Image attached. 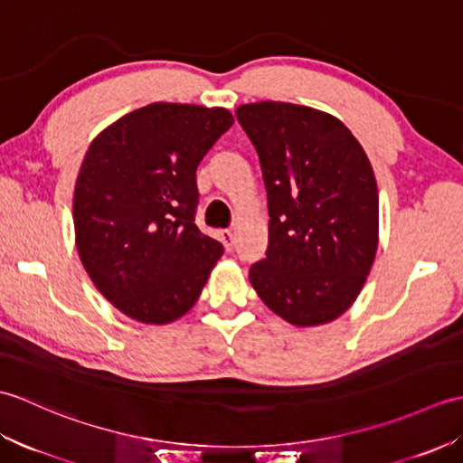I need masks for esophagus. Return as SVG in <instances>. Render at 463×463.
<instances>
[{"label":"esophagus","instance_id":"esophagus-1","mask_svg":"<svg viewBox=\"0 0 463 463\" xmlns=\"http://www.w3.org/2000/svg\"><path fill=\"white\" fill-rule=\"evenodd\" d=\"M221 241H222V244H224V249L229 250V252L234 249V244H237V239H234L232 231H222V232H221Z\"/></svg>","mask_w":463,"mask_h":463}]
</instances>
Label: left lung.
Wrapping results in <instances>:
<instances>
[{"label":"left lung","instance_id":"1","mask_svg":"<svg viewBox=\"0 0 463 463\" xmlns=\"http://www.w3.org/2000/svg\"><path fill=\"white\" fill-rule=\"evenodd\" d=\"M269 196L267 259L249 279L294 326L346 312L378 249V186L362 145L336 117L304 105H241Z\"/></svg>","mask_w":463,"mask_h":463}]
</instances>
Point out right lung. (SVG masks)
I'll return each mask as SVG.
<instances>
[{"label": "right lung", "mask_w": 463, "mask_h": 463, "mask_svg": "<svg viewBox=\"0 0 463 463\" xmlns=\"http://www.w3.org/2000/svg\"><path fill=\"white\" fill-rule=\"evenodd\" d=\"M232 123L222 107L151 103L87 149L73 194L77 252L97 290L129 318H181L222 257V244L194 224L196 166Z\"/></svg>", "instance_id": "right-lung-1"}]
</instances>
